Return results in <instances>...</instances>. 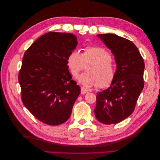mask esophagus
I'll return each instance as SVG.
<instances>
[{"label":"esophagus","instance_id":"esophagus-1","mask_svg":"<svg viewBox=\"0 0 160 160\" xmlns=\"http://www.w3.org/2000/svg\"><path fill=\"white\" fill-rule=\"evenodd\" d=\"M87 92H88V90H87V89H86L85 88H84V87H82V88H81V94L84 95V94L87 93Z\"/></svg>","mask_w":160,"mask_h":160}]
</instances>
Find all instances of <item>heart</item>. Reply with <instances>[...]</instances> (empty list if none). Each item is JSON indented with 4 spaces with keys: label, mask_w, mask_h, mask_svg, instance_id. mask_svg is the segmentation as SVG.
Listing matches in <instances>:
<instances>
[{
    "label": "heart",
    "mask_w": 160,
    "mask_h": 160,
    "mask_svg": "<svg viewBox=\"0 0 160 160\" xmlns=\"http://www.w3.org/2000/svg\"><path fill=\"white\" fill-rule=\"evenodd\" d=\"M91 62L87 73L78 77V82L84 87H107L113 81L115 67L111 53L104 47L87 46L82 53L77 50L70 52L67 58V67L73 76L76 77L83 70L84 64Z\"/></svg>",
    "instance_id": "1"
}]
</instances>
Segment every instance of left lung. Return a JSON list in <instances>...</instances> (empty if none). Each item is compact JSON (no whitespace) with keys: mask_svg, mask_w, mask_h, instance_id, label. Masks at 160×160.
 <instances>
[{"mask_svg":"<svg viewBox=\"0 0 160 160\" xmlns=\"http://www.w3.org/2000/svg\"><path fill=\"white\" fill-rule=\"evenodd\" d=\"M97 36L113 54L117 69L111 86L97 93L94 113L101 123L117 124L135 109L144 85V62L137 47L129 40L113 33Z\"/></svg>","mask_w":160,"mask_h":160,"instance_id":"left-lung-1","label":"left lung"}]
</instances>
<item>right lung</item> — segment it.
Returning a JSON list of instances; mask_svg holds the SVG:
<instances>
[{
	"label": "right lung",
	"mask_w": 160,
	"mask_h": 160,
	"mask_svg": "<svg viewBox=\"0 0 160 160\" xmlns=\"http://www.w3.org/2000/svg\"><path fill=\"white\" fill-rule=\"evenodd\" d=\"M77 45L72 33L51 32L37 39L24 54L18 75L22 101L47 124L65 122L80 93L67 64L68 55Z\"/></svg>",
	"instance_id": "1"
}]
</instances>
